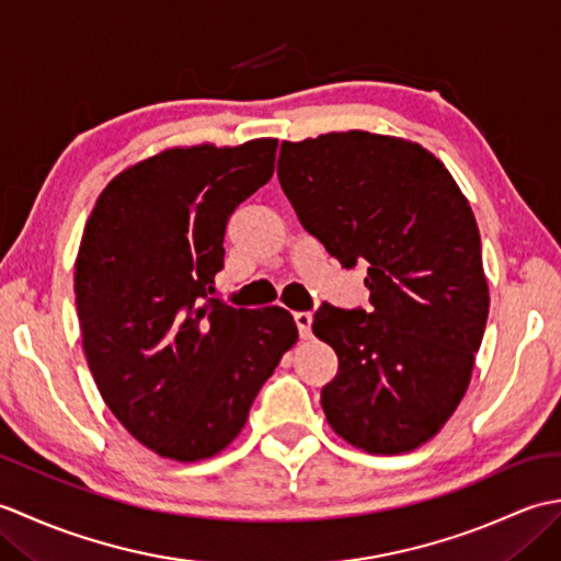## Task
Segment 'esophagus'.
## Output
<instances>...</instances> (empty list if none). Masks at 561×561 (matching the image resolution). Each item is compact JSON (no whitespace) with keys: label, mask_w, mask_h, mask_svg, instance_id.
I'll use <instances>...</instances> for the list:
<instances>
[{"label":"esophagus","mask_w":561,"mask_h":561,"mask_svg":"<svg viewBox=\"0 0 561 561\" xmlns=\"http://www.w3.org/2000/svg\"><path fill=\"white\" fill-rule=\"evenodd\" d=\"M294 320H296V328H299V335L304 337V340H308L311 337V325H313V316L308 313V311H299V313H294Z\"/></svg>","instance_id":"34e87169"}]
</instances>
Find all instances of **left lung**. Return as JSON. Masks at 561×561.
I'll use <instances>...</instances> for the list:
<instances>
[{
  "mask_svg": "<svg viewBox=\"0 0 561 561\" xmlns=\"http://www.w3.org/2000/svg\"><path fill=\"white\" fill-rule=\"evenodd\" d=\"M277 175L304 229L344 270L366 267L371 308L323 304L337 352L320 392L330 426L366 453L432 438L468 390L490 291L478 221L434 153L362 129L282 141Z\"/></svg>",
  "mask_w": 561,
  "mask_h": 561,
  "instance_id": "8db88e82",
  "label": "left lung"
}]
</instances>
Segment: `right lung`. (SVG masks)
I'll return each instance as SVG.
<instances>
[{
    "mask_svg": "<svg viewBox=\"0 0 561 561\" xmlns=\"http://www.w3.org/2000/svg\"><path fill=\"white\" fill-rule=\"evenodd\" d=\"M277 139L169 149L115 175L75 265L83 354L111 412L163 458H211L299 340L279 306L214 299L226 221L274 173Z\"/></svg>",
    "mask_w": 561,
    "mask_h": 561,
    "instance_id": "right-lung-1",
    "label": "right lung"
}]
</instances>
